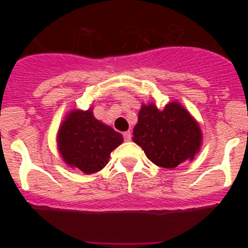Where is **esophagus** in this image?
Returning <instances> with one entry per match:
<instances>
[{
  "instance_id": "1",
  "label": "esophagus",
  "mask_w": 248,
  "mask_h": 248,
  "mask_svg": "<svg viewBox=\"0 0 248 248\" xmlns=\"http://www.w3.org/2000/svg\"><path fill=\"white\" fill-rule=\"evenodd\" d=\"M124 141H130L132 140V133L129 132V130H127V132H124Z\"/></svg>"
}]
</instances>
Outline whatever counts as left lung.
I'll list each match as a JSON object with an SVG mask.
<instances>
[{
	"mask_svg": "<svg viewBox=\"0 0 248 248\" xmlns=\"http://www.w3.org/2000/svg\"><path fill=\"white\" fill-rule=\"evenodd\" d=\"M133 141L154 164L173 169L195 158L201 150L203 134L196 119L179 102H169L163 109L150 102L142 104Z\"/></svg>",
	"mask_w": 248,
	"mask_h": 248,
	"instance_id": "8db88e82",
	"label": "left lung"
}]
</instances>
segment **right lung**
I'll use <instances>...</instances> for the list:
<instances>
[{"instance_id":"add662e5","label":"right lung","mask_w":248,"mask_h":248,"mask_svg":"<svg viewBox=\"0 0 248 248\" xmlns=\"http://www.w3.org/2000/svg\"><path fill=\"white\" fill-rule=\"evenodd\" d=\"M122 141L120 133L96 120L92 107L67 113L57 133V149L62 161L86 175L104 169L112 150Z\"/></svg>"}]
</instances>
